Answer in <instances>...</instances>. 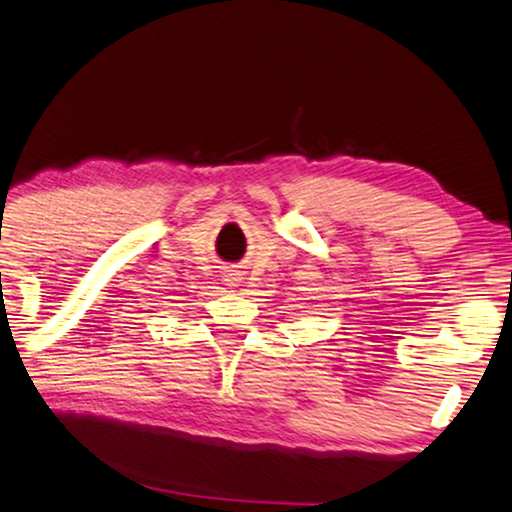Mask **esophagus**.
I'll list each match as a JSON object with an SVG mask.
<instances>
[{"label":"esophagus","instance_id":"34e87169","mask_svg":"<svg viewBox=\"0 0 512 512\" xmlns=\"http://www.w3.org/2000/svg\"><path fill=\"white\" fill-rule=\"evenodd\" d=\"M224 283H226V286H240V283H242V270H238V267H235V265H229V267H226V270H224Z\"/></svg>","mask_w":512,"mask_h":512}]
</instances>
